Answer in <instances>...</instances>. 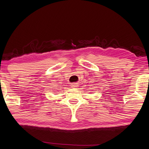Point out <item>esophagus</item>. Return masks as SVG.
I'll return each instance as SVG.
<instances>
[{"mask_svg":"<svg viewBox=\"0 0 149 149\" xmlns=\"http://www.w3.org/2000/svg\"><path fill=\"white\" fill-rule=\"evenodd\" d=\"M71 85H72V87H73V88H76V87L78 86L77 84H76V83H73V84H71Z\"/></svg>","mask_w":149,"mask_h":149,"instance_id":"1","label":"esophagus"}]
</instances>
